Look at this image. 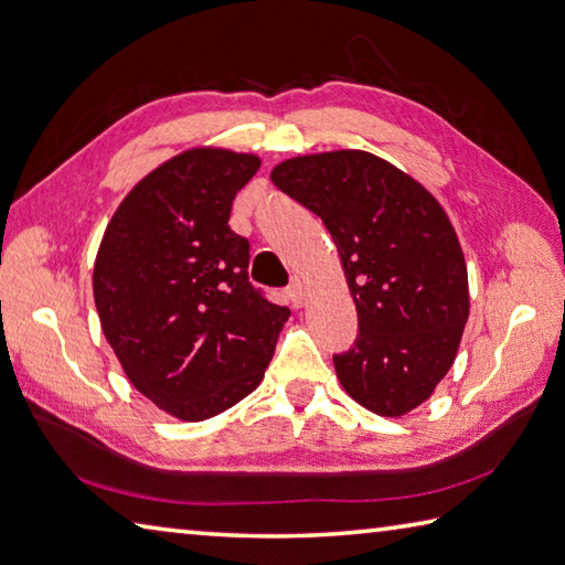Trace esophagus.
<instances>
[{
  "label": "esophagus",
  "mask_w": 565,
  "mask_h": 565,
  "mask_svg": "<svg viewBox=\"0 0 565 565\" xmlns=\"http://www.w3.org/2000/svg\"><path fill=\"white\" fill-rule=\"evenodd\" d=\"M287 300H290L292 307L305 305V285L300 278H292L290 285H287Z\"/></svg>",
  "instance_id": "esophagus-1"
}]
</instances>
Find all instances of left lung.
<instances>
[{
    "mask_svg": "<svg viewBox=\"0 0 565 565\" xmlns=\"http://www.w3.org/2000/svg\"><path fill=\"white\" fill-rule=\"evenodd\" d=\"M273 184L322 218L342 258L359 317L354 344L334 354L344 391L379 415L420 406L452 366L470 315L445 211L415 179L359 150L287 159Z\"/></svg>",
    "mask_w": 565,
    "mask_h": 565,
    "instance_id": "1",
    "label": "left lung"
}]
</instances>
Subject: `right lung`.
<instances>
[{
    "mask_svg": "<svg viewBox=\"0 0 565 565\" xmlns=\"http://www.w3.org/2000/svg\"><path fill=\"white\" fill-rule=\"evenodd\" d=\"M260 159L189 150L117 206L93 270L103 334L132 386L179 420H206L263 381L287 307L248 280L228 226Z\"/></svg>",
    "mask_w": 565,
    "mask_h": 565,
    "instance_id": "obj_1",
    "label": "right lung"
}]
</instances>
